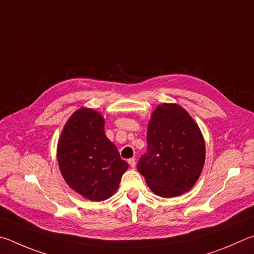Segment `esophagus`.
I'll return each mask as SVG.
<instances>
[{"label": "esophagus", "mask_w": 254, "mask_h": 254, "mask_svg": "<svg viewBox=\"0 0 254 254\" xmlns=\"http://www.w3.org/2000/svg\"><path fill=\"white\" fill-rule=\"evenodd\" d=\"M128 162V164H130V167L133 169V168H135V159L134 158H132V159H130L127 161Z\"/></svg>", "instance_id": "obj_1"}]
</instances>
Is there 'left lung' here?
<instances>
[{
  "label": "left lung",
  "instance_id": "8db88e82",
  "mask_svg": "<svg viewBox=\"0 0 254 254\" xmlns=\"http://www.w3.org/2000/svg\"><path fill=\"white\" fill-rule=\"evenodd\" d=\"M146 142L137 170L152 192L174 197L190 191L205 161L203 135L191 115L179 104L159 105L147 124Z\"/></svg>",
  "mask_w": 254,
  "mask_h": 254
}]
</instances>
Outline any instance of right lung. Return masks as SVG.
<instances>
[{
  "instance_id": "obj_1",
  "label": "right lung",
  "mask_w": 254,
  "mask_h": 254,
  "mask_svg": "<svg viewBox=\"0 0 254 254\" xmlns=\"http://www.w3.org/2000/svg\"><path fill=\"white\" fill-rule=\"evenodd\" d=\"M104 118L81 108L64 126L58 142L60 171L67 186L87 200L109 199L128 165L104 133Z\"/></svg>"
}]
</instances>
